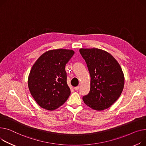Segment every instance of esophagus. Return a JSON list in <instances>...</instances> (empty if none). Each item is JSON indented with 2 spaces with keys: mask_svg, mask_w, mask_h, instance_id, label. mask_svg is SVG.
I'll use <instances>...</instances> for the list:
<instances>
[{
  "mask_svg": "<svg viewBox=\"0 0 146 146\" xmlns=\"http://www.w3.org/2000/svg\"><path fill=\"white\" fill-rule=\"evenodd\" d=\"M79 87H80L79 86H77L75 87H74V90H78L79 89Z\"/></svg>",
  "mask_w": 146,
  "mask_h": 146,
  "instance_id": "1",
  "label": "esophagus"
}]
</instances>
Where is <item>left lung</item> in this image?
<instances>
[{"label":"left lung","mask_w":146,"mask_h":146,"mask_svg":"<svg viewBox=\"0 0 146 146\" xmlns=\"http://www.w3.org/2000/svg\"><path fill=\"white\" fill-rule=\"evenodd\" d=\"M79 51L91 77L90 90L83 97L84 103L96 110L110 108L123 90L124 77L120 64L110 53L99 48Z\"/></svg>","instance_id":"left-lung-1"}]
</instances>
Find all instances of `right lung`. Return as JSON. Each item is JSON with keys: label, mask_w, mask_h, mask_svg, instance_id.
Here are the masks:
<instances>
[{"label": "right lung", "mask_w": 146, "mask_h": 146, "mask_svg": "<svg viewBox=\"0 0 146 146\" xmlns=\"http://www.w3.org/2000/svg\"><path fill=\"white\" fill-rule=\"evenodd\" d=\"M74 52L72 50H51L43 53L33 64L28 78V87L41 108L54 110L69 98L70 89L67 84L66 63Z\"/></svg>", "instance_id": "add662e5"}]
</instances>
